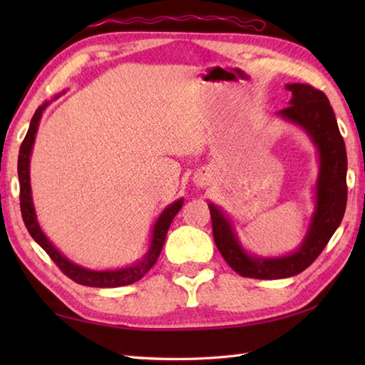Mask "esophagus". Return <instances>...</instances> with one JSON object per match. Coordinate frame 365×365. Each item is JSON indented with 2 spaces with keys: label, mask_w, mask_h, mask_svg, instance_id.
I'll return each mask as SVG.
<instances>
[{
  "label": "esophagus",
  "mask_w": 365,
  "mask_h": 365,
  "mask_svg": "<svg viewBox=\"0 0 365 365\" xmlns=\"http://www.w3.org/2000/svg\"><path fill=\"white\" fill-rule=\"evenodd\" d=\"M204 180H207V178H204Z\"/></svg>",
  "instance_id": "1"
}]
</instances>
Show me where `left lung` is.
I'll list each match as a JSON object with an SVG mask.
<instances>
[{
    "label": "left lung",
    "mask_w": 365,
    "mask_h": 365,
    "mask_svg": "<svg viewBox=\"0 0 365 365\" xmlns=\"http://www.w3.org/2000/svg\"><path fill=\"white\" fill-rule=\"evenodd\" d=\"M292 98L277 111L281 119L298 125L311 138L319 155L315 207L301 245L281 257H259L240 243L234 224L218 205L208 204L216 247L240 276L252 279H282L299 274L328 245L342 222L346 207V150L328 97L309 84H285Z\"/></svg>",
    "instance_id": "8db88e82"
}]
</instances>
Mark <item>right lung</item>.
<instances>
[{
    "instance_id": "obj_1",
    "label": "right lung",
    "mask_w": 365,
    "mask_h": 365,
    "mask_svg": "<svg viewBox=\"0 0 365 365\" xmlns=\"http://www.w3.org/2000/svg\"><path fill=\"white\" fill-rule=\"evenodd\" d=\"M59 96H56L53 100L59 98ZM50 103L51 102H45L43 105H41L36 110L33 119H31L28 133L21 143L20 153H19L20 208H21L23 221H25V226L29 232V235L33 237L34 242L41 246L46 254L50 255L51 260L59 267V269L63 271L66 276L71 277L72 281H75L76 284L88 285V287H100V289H111V287H122V285L133 284V282L139 281V279H141L147 273V271H149L155 265V262H157L158 255L163 250V245H165L168 229L170 226V222H173L174 216L182 208L183 199L182 197L177 199L175 202L168 205L165 210L161 212L158 220L153 224L149 250H147V252L144 254V257L141 260H138L136 263H133V265L125 267V268H119V269L96 271V269L84 268V267L78 265V263L68 260L63 252H59V250H56V246H54L48 238H46L43 230L41 229V226H38L37 215H36L34 204H33V195H31V178H29L31 152H33V145L36 141L38 122H41L42 114Z\"/></svg>"
}]
</instances>
